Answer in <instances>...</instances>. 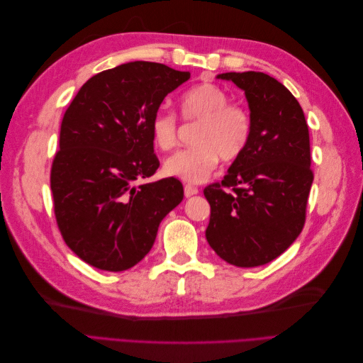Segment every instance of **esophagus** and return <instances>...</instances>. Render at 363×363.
I'll return each mask as SVG.
<instances>
[{"mask_svg":"<svg viewBox=\"0 0 363 363\" xmlns=\"http://www.w3.org/2000/svg\"><path fill=\"white\" fill-rule=\"evenodd\" d=\"M200 192V189L199 188H195V186H192V184H186L184 186V196H192V195H196Z\"/></svg>","mask_w":363,"mask_h":363,"instance_id":"esophagus-1","label":"esophagus"}]
</instances>
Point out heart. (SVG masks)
<instances>
[{
  "label": "heart",
  "mask_w": 363,
  "mask_h": 363,
  "mask_svg": "<svg viewBox=\"0 0 363 363\" xmlns=\"http://www.w3.org/2000/svg\"><path fill=\"white\" fill-rule=\"evenodd\" d=\"M230 95L213 83L192 87L182 96V116L189 123H200L196 130L195 147L182 150L167 159L164 174L186 183L199 184L215 172L219 159L235 160L247 148L252 121L248 108L232 103ZM151 138L162 151L177 145L179 123L172 112L160 108L150 121Z\"/></svg>",
  "instance_id": "heart-1"
}]
</instances>
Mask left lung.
Returning <instances> with one entry per match:
<instances>
[{
  "instance_id": "left-lung-1",
  "label": "left lung",
  "mask_w": 363,
  "mask_h": 363,
  "mask_svg": "<svg viewBox=\"0 0 363 363\" xmlns=\"http://www.w3.org/2000/svg\"><path fill=\"white\" fill-rule=\"evenodd\" d=\"M218 79L245 92L252 130L224 180L204 189L211 204L206 239L230 265L260 267L286 251L304 227L313 182L309 128L296 98L268 74Z\"/></svg>"
}]
</instances>
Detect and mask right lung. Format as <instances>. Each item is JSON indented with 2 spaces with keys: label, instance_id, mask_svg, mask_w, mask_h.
<instances>
[{
  "label": "right lung",
  "instance_id": "1",
  "mask_svg": "<svg viewBox=\"0 0 363 363\" xmlns=\"http://www.w3.org/2000/svg\"><path fill=\"white\" fill-rule=\"evenodd\" d=\"M189 77L162 63H124L87 80L65 112L50 180L54 215L65 242L89 265L135 267L182 203L177 179L135 182L159 168L150 121Z\"/></svg>",
  "mask_w": 363,
  "mask_h": 363
}]
</instances>
